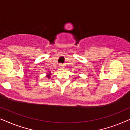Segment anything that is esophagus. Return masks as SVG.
<instances>
[{"instance_id": "esophagus-1", "label": "esophagus", "mask_w": 130, "mask_h": 130, "mask_svg": "<svg viewBox=\"0 0 130 130\" xmlns=\"http://www.w3.org/2000/svg\"><path fill=\"white\" fill-rule=\"evenodd\" d=\"M59 67H60V68L61 69H64V65L63 64H59Z\"/></svg>"}]
</instances>
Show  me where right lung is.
Here are the masks:
<instances>
[{
	"label": "right lung",
	"mask_w": 130,
	"mask_h": 130,
	"mask_svg": "<svg viewBox=\"0 0 130 130\" xmlns=\"http://www.w3.org/2000/svg\"><path fill=\"white\" fill-rule=\"evenodd\" d=\"M50 74L51 73H48V75H47V77H48V78H50Z\"/></svg>",
	"instance_id": "right-lung-1"
}]
</instances>
